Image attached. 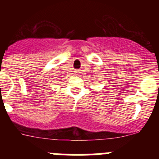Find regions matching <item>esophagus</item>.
Listing matches in <instances>:
<instances>
[{
	"label": "esophagus",
	"instance_id": "esophagus-1",
	"mask_svg": "<svg viewBox=\"0 0 159 159\" xmlns=\"http://www.w3.org/2000/svg\"><path fill=\"white\" fill-rule=\"evenodd\" d=\"M75 73H78V72H79V71H78V70H75Z\"/></svg>",
	"mask_w": 159,
	"mask_h": 159
}]
</instances>
